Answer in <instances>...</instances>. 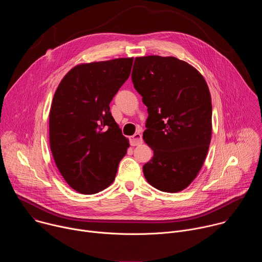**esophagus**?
<instances>
[{
  "instance_id": "1",
  "label": "esophagus",
  "mask_w": 262,
  "mask_h": 262,
  "mask_svg": "<svg viewBox=\"0 0 262 262\" xmlns=\"http://www.w3.org/2000/svg\"><path fill=\"white\" fill-rule=\"evenodd\" d=\"M142 141H143V140H142V136H141V134H139V133L135 134L134 136H132V137L129 138V142H130V145H132V146H137V145L141 144Z\"/></svg>"
}]
</instances>
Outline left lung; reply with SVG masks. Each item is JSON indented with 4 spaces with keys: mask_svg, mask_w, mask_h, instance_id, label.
<instances>
[{
    "mask_svg": "<svg viewBox=\"0 0 262 262\" xmlns=\"http://www.w3.org/2000/svg\"><path fill=\"white\" fill-rule=\"evenodd\" d=\"M132 81L147 106L143 139L154 150L144 176L162 192H180L198 175L210 144L208 86L189 63L161 56L136 58Z\"/></svg>",
    "mask_w": 262,
    "mask_h": 262,
    "instance_id": "8db88e82",
    "label": "left lung"
}]
</instances>
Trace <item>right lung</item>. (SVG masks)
Returning <instances> with one entry per match:
<instances>
[{
	"label": "right lung",
	"instance_id": "obj_1",
	"mask_svg": "<svg viewBox=\"0 0 262 262\" xmlns=\"http://www.w3.org/2000/svg\"><path fill=\"white\" fill-rule=\"evenodd\" d=\"M134 58L79 64L60 82L50 111V146L70 188L92 195L114 181L128 140L110 102L128 79Z\"/></svg>",
	"mask_w": 262,
	"mask_h": 262
}]
</instances>
